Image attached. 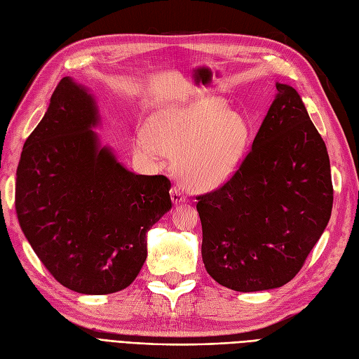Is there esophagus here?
I'll list each match as a JSON object with an SVG mask.
<instances>
[{
    "mask_svg": "<svg viewBox=\"0 0 359 359\" xmlns=\"http://www.w3.org/2000/svg\"><path fill=\"white\" fill-rule=\"evenodd\" d=\"M170 199L174 203L187 202V197H185L184 191L180 187H177V185H174V187H172V190H170Z\"/></svg>",
    "mask_w": 359,
    "mask_h": 359,
    "instance_id": "esophagus-1",
    "label": "esophagus"
}]
</instances>
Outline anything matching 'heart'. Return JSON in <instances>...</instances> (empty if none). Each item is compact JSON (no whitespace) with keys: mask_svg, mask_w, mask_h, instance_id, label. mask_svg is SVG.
Returning <instances> with one entry per match:
<instances>
[{"mask_svg":"<svg viewBox=\"0 0 359 359\" xmlns=\"http://www.w3.org/2000/svg\"><path fill=\"white\" fill-rule=\"evenodd\" d=\"M248 123L217 97L185 107L160 109L145 130L135 133L132 150L145 162L175 151L177 175L194 190H214L238 170L246 145Z\"/></svg>","mask_w":359,"mask_h":359,"instance_id":"1","label":"heart"}]
</instances>
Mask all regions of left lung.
<instances>
[{
    "label": "left lung",
    "mask_w": 359,
    "mask_h": 359,
    "mask_svg": "<svg viewBox=\"0 0 359 359\" xmlns=\"http://www.w3.org/2000/svg\"><path fill=\"white\" fill-rule=\"evenodd\" d=\"M276 90L239 169L219 189L196 197L206 271L241 292L290 282L332 209L325 142L297 90L282 83Z\"/></svg>",
    "instance_id": "left-lung-1"
}]
</instances>
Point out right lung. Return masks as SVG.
<instances>
[{"label": "right lung", "mask_w": 359, "mask_h": 359, "mask_svg": "<svg viewBox=\"0 0 359 359\" xmlns=\"http://www.w3.org/2000/svg\"><path fill=\"white\" fill-rule=\"evenodd\" d=\"M95 97L64 77L25 141L16 214L25 238L62 285L125 290L147 258V231L172 208L165 175H137L101 147Z\"/></svg>", "instance_id": "add662e5"}]
</instances>
